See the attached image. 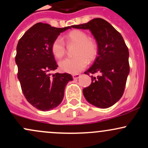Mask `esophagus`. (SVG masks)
<instances>
[{
	"label": "esophagus",
	"instance_id": "obj_1",
	"mask_svg": "<svg viewBox=\"0 0 148 148\" xmlns=\"http://www.w3.org/2000/svg\"><path fill=\"white\" fill-rule=\"evenodd\" d=\"M81 76V74H73L72 77L74 79H77Z\"/></svg>",
	"mask_w": 148,
	"mask_h": 148
}]
</instances>
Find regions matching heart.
<instances>
[{"mask_svg": "<svg viewBox=\"0 0 148 148\" xmlns=\"http://www.w3.org/2000/svg\"><path fill=\"white\" fill-rule=\"evenodd\" d=\"M68 45H75L74 55L59 62V67L62 72L76 74L87 66L88 61L95 60L98 52V46L95 40L88 37L86 32L81 30H73L64 36ZM51 50L53 56L61 59L66 53L64 42L60 37H57L52 42Z\"/></svg>", "mask_w": 148, "mask_h": 148, "instance_id": "heart-1", "label": "heart"}]
</instances>
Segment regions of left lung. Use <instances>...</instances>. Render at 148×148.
Listing matches in <instances>:
<instances>
[{"label": "left lung", "mask_w": 148, "mask_h": 148, "mask_svg": "<svg viewBox=\"0 0 148 148\" xmlns=\"http://www.w3.org/2000/svg\"><path fill=\"white\" fill-rule=\"evenodd\" d=\"M72 28L89 29L98 45L97 56L85 74L91 76L92 83L83 90L86 100L102 108L113 106L123 96L130 73L129 50L121 34L106 20L95 18Z\"/></svg>", "instance_id": "1"}]
</instances>
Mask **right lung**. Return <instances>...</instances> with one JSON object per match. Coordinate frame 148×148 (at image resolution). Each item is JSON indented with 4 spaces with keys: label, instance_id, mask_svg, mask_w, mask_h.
<instances>
[{
    "label": "right lung",
    "instance_id": "1",
    "mask_svg": "<svg viewBox=\"0 0 148 148\" xmlns=\"http://www.w3.org/2000/svg\"><path fill=\"white\" fill-rule=\"evenodd\" d=\"M71 27L58 28L37 23L18 42L15 61L22 92L27 101L40 111H50L58 106L66 85L73 80L67 73H49L58 67L51 50L52 42Z\"/></svg>",
    "mask_w": 148,
    "mask_h": 148
}]
</instances>
